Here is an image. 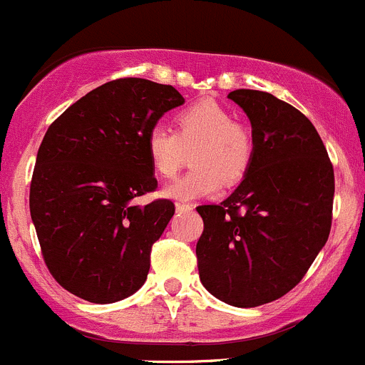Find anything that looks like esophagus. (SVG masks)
<instances>
[{"mask_svg":"<svg viewBox=\"0 0 365 365\" xmlns=\"http://www.w3.org/2000/svg\"><path fill=\"white\" fill-rule=\"evenodd\" d=\"M192 205H189V203H176V212H189V210H192Z\"/></svg>","mask_w":365,"mask_h":365,"instance_id":"esophagus-1","label":"esophagus"}]
</instances>
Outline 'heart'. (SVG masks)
<instances>
[{
  "label": "heart",
  "instance_id": "b5f03b06",
  "mask_svg": "<svg viewBox=\"0 0 365 365\" xmlns=\"http://www.w3.org/2000/svg\"><path fill=\"white\" fill-rule=\"evenodd\" d=\"M190 155L192 171L165 187L164 196L176 201H192L214 196L222 183L235 185L251 168L255 139L250 130L233 121L222 105L201 100L176 118V133L155 125L146 135V157L158 178L169 180L183 165V151Z\"/></svg>",
  "mask_w": 365,
  "mask_h": 365
}]
</instances>
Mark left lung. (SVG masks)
Here are the masks:
<instances>
[{
    "label": "left lung",
    "instance_id": "left-lung-1",
    "mask_svg": "<svg viewBox=\"0 0 365 365\" xmlns=\"http://www.w3.org/2000/svg\"><path fill=\"white\" fill-rule=\"evenodd\" d=\"M251 123L255 157L240 185L219 205H201L196 244L203 287L240 309L287 294L327 244L335 180L312 123L272 94H228Z\"/></svg>",
    "mask_w": 365,
    "mask_h": 365
}]
</instances>
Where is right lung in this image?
<instances>
[{"mask_svg":"<svg viewBox=\"0 0 365 365\" xmlns=\"http://www.w3.org/2000/svg\"><path fill=\"white\" fill-rule=\"evenodd\" d=\"M185 103L171 85L119 78L71 105L48 128L30 185V214L56 282L91 303L144 285L150 253L175 214L169 200L133 203L157 189L146 135Z\"/></svg>","mask_w":365,"mask_h":365,"instance_id":"right-lung-1","label":"right lung"}]
</instances>
